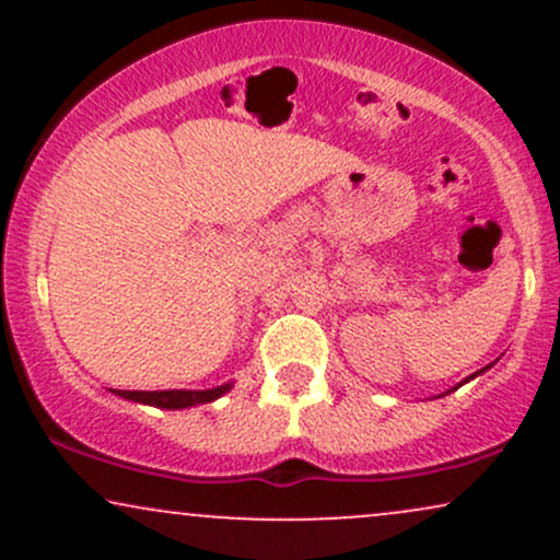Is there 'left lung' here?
Instances as JSON below:
<instances>
[{"mask_svg": "<svg viewBox=\"0 0 560 560\" xmlns=\"http://www.w3.org/2000/svg\"><path fill=\"white\" fill-rule=\"evenodd\" d=\"M477 374H481V371H477ZM477 374H474V376H477ZM474 376H468V378H474ZM468 378H466V382H468Z\"/></svg>", "mask_w": 560, "mask_h": 560, "instance_id": "obj_1", "label": "left lung"}]
</instances>
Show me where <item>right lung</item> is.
<instances>
[{"label": "right lung", "instance_id": "right-lung-1", "mask_svg": "<svg viewBox=\"0 0 560 560\" xmlns=\"http://www.w3.org/2000/svg\"><path fill=\"white\" fill-rule=\"evenodd\" d=\"M229 389H231V384H223V387H213V389H163V392L113 389V392H115V395L126 397V400H133V402H144V405H155V408L178 410V408H191V405L213 402L221 395H226Z\"/></svg>", "mask_w": 560, "mask_h": 560}]
</instances>
